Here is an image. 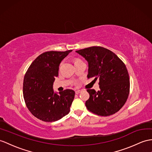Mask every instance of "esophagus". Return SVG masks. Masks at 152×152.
Masks as SVG:
<instances>
[{
	"label": "esophagus",
	"mask_w": 152,
	"mask_h": 152,
	"mask_svg": "<svg viewBox=\"0 0 152 152\" xmlns=\"http://www.w3.org/2000/svg\"><path fill=\"white\" fill-rule=\"evenodd\" d=\"M81 91H82L80 90H76V91H75V94H80V93Z\"/></svg>",
	"instance_id": "34e87169"
}]
</instances>
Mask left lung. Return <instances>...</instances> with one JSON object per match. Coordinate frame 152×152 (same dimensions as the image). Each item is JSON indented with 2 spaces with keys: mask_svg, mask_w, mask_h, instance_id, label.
<instances>
[{
  "mask_svg": "<svg viewBox=\"0 0 152 152\" xmlns=\"http://www.w3.org/2000/svg\"><path fill=\"white\" fill-rule=\"evenodd\" d=\"M76 52L88 62V78L99 79L100 90H87L90 94L85 103L87 109L101 116L115 113L126 102L129 92V74L124 62L112 51L101 46Z\"/></svg>",
  "mask_w": 152,
  "mask_h": 152,
  "instance_id": "obj_1",
  "label": "left lung"
}]
</instances>
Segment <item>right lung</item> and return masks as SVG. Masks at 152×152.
<instances>
[{
	"mask_svg": "<svg viewBox=\"0 0 152 152\" xmlns=\"http://www.w3.org/2000/svg\"><path fill=\"white\" fill-rule=\"evenodd\" d=\"M72 51H50L40 54L25 74L24 101L29 112L40 120L56 121L69 112L75 91L68 89L55 93L53 84L61 61Z\"/></svg>",
	"mask_w": 152,
	"mask_h": 152,
	"instance_id": "obj_1",
	"label": "right lung"
}]
</instances>
